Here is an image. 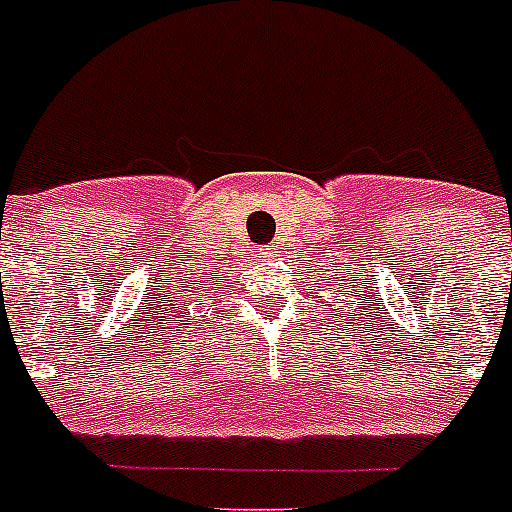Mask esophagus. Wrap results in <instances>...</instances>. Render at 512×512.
<instances>
[{
	"label": "esophagus",
	"instance_id": "34e87169",
	"mask_svg": "<svg viewBox=\"0 0 512 512\" xmlns=\"http://www.w3.org/2000/svg\"><path fill=\"white\" fill-rule=\"evenodd\" d=\"M260 255H268V252H260Z\"/></svg>",
	"mask_w": 512,
	"mask_h": 512
}]
</instances>
